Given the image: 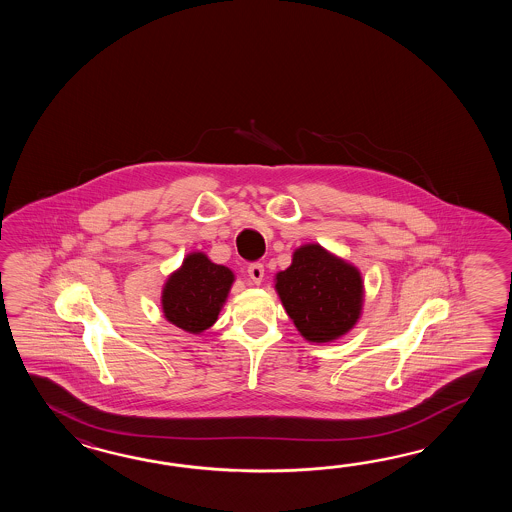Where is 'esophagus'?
<instances>
[{"mask_svg": "<svg viewBox=\"0 0 512 512\" xmlns=\"http://www.w3.org/2000/svg\"><path fill=\"white\" fill-rule=\"evenodd\" d=\"M247 272H249V276H251V280L254 283H260L263 280V265L258 263V261H254V263H249V267H247Z\"/></svg>", "mask_w": 512, "mask_h": 512, "instance_id": "1", "label": "esophagus"}]
</instances>
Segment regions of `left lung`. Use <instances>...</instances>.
Instances as JSON below:
<instances>
[{
  "label": "left lung",
  "mask_w": 512,
  "mask_h": 512,
  "mask_svg": "<svg viewBox=\"0 0 512 512\" xmlns=\"http://www.w3.org/2000/svg\"><path fill=\"white\" fill-rule=\"evenodd\" d=\"M276 289L294 326L311 342H329L348 333L360 315L359 271L320 245L294 252L291 267L276 276Z\"/></svg>",
  "instance_id": "8db88e82"
}]
</instances>
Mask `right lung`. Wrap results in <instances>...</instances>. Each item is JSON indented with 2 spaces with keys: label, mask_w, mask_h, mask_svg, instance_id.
Masks as SVG:
<instances>
[{
  "label": "right lung",
  "mask_w": 512,
  "mask_h": 512,
  "mask_svg": "<svg viewBox=\"0 0 512 512\" xmlns=\"http://www.w3.org/2000/svg\"><path fill=\"white\" fill-rule=\"evenodd\" d=\"M234 276L205 254H190L170 276L163 293L164 316L190 333H201L218 320Z\"/></svg>",
  "instance_id": "obj_1"
}]
</instances>
